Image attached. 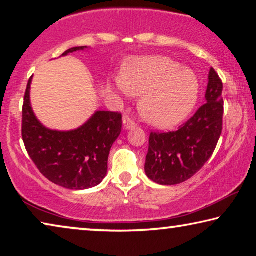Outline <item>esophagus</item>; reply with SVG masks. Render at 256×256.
I'll list each match as a JSON object with an SVG mask.
<instances>
[{
  "label": "esophagus",
  "mask_w": 256,
  "mask_h": 256,
  "mask_svg": "<svg viewBox=\"0 0 256 256\" xmlns=\"http://www.w3.org/2000/svg\"><path fill=\"white\" fill-rule=\"evenodd\" d=\"M133 128H134L133 120L130 118H123V128L125 130V131H128V130H131Z\"/></svg>",
  "instance_id": "1"
}]
</instances>
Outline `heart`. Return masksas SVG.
Instances as JSON below:
<instances>
[{
	"label": "heart",
	"mask_w": 256,
	"mask_h": 256,
	"mask_svg": "<svg viewBox=\"0 0 256 256\" xmlns=\"http://www.w3.org/2000/svg\"><path fill=\"white\" fill-rule=\"evenodd\" d=\"M112 88L120 96H140L138 107L159 128L176 126L196 107L200 84L188 68L166 56H144L125 64Z\"/></svg>",
	"instance_id": "obj_1"
}]
</instances>
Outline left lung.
Masks as SVG:
<instances>
[{
	"mask_svg": "<svg viewBox=\"0 0 256 256\" xmlns=\"http://www.w3.org/2000/svg\"><path fill=\"white\" fill-rule=\"evenodd\" d=\"M206 104L176 131L150 134L146 174L160 185L190 178L214 154L222 131V82L210 68Z\"/></svg>",
	"mask_w": 256,
	"mask_h": 256,
	"instance_id": "1",
	"label": "left lung"
}]
</instances>
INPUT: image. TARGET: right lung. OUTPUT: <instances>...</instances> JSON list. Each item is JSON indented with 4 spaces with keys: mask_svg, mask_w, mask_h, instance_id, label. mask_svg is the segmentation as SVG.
<instances>
[{
    "mask_svg": "<svg viewBox=\"0 0 256 256\" xmlns=\"http://www.w3.org/2000/svg\"><path fill=\"white\" fill-rule=\"evenodd\" d=\"M86 46L72 47L62 56ZM30 78L22 107V140L30 158L47 180L68 190L99 185L107 174L110 148L122 131L120 112L97 110L84 124L70 131L50 130L36 118L30 102Z\"/></svg>",
    "mask_w": 256,
    "mask_h": 256,
    "instance_id": "1",
    "label": "right lung"
}]
</instances>
